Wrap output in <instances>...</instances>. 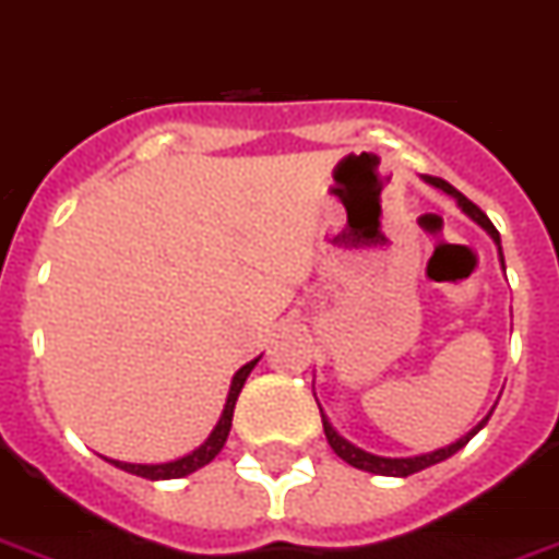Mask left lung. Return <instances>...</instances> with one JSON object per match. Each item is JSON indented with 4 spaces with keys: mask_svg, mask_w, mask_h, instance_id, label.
I'll return each instance as SVG.
<instances>
[{
    "mask_svg": "<svg viewBox=\"0 0 559 559\" xmlns=\"http://www.w3.org/2000/svg\"><path fill=\"white\" fill-rule=\"evenodd\" d=\"M425 180H428L430 186H437V189H442L444 194H451L453 201L460 203L462 212H465V215H468L471 221H476V224L483 226L485 233L491 235L493 243H497V249H500V261H502L500 233L493 229V224H491V221H488V215H485L483 209L476 206V203H471L468 198H465V194H462V192H456V189H453V186L448 183V180H442V177L425 175ZM502 270H506V261H502ZM319 411H321V405H319ZM491 413H488V416H485V419L479 421V425H476L474 430H471V433H465V437H462V439H456V442H453V444H448V448H439V451L421 453V456H405V460H390V456H376V453H367V451H361V448H356V444L347 442V439L335 433V428H333V425H330V419H326V416H324V411H321V421H324L326 442H330V448H333V451L338 453V456H342L344 462H347V465H353V468H358V471H367V474H379V476H411V474H416V471H425V468H430V465H437V462L448 460V456H453V453L460 451V448H465V444H468L471 439H474L476 433H479V430L485 428V421L491 419Z\"/></svg>",
    "mask_w": 559,
    "mask_h": 559,
    "instance_id": "1",
    "label": "left lung"
}]
</instances>
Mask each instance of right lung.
Segmentation results:
<instances>
[{
	"mask_svg": "<svg viewBox=\"0 0 559 559\" xmlns=\"http://www.w3.org/2000/svg\"><path fill=\"white\" fill-rule=\"evenodd\" d=\"M258 358L247 361V365L240 367L238 373L233 376V384H229V396H226L224 413H221V419H217L215 430L209 433V439L201 444V448H198V451L186 453V456H180V460H175V462H160V465H134V462H117V460H111V465H117L120 471H129V474H134V476H143V479H180V476H189V474H194L198 468H203V465H209V462L215 460L217 453H221V448L226 444L229 428H233L235 402H238L240 388H243V382H247V376L252 373V367L258 365Z\"/></svg>",
	"mask_w": 559,
	"mask_h": 559,
	"instance_id": "obj_1",
	"label": "right lung"
}]
</instances>
